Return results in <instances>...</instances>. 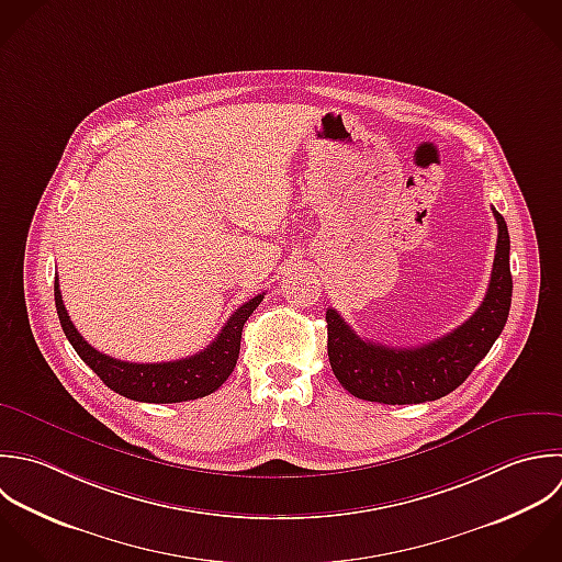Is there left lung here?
<instances>
[{"instance_id":"1","label":"left lung","mask_w":562,"mask_h":562,"mask_svg":"<svg viewBox=\"0 0 562 562\" xmlns=\"http://www.w3.org/2000/svg\"><path fill=\"white\" fill-rule=\"evenodd\" d=\"M493 214L499 234L486 297L449 335L416 348H390L361 339L335 308L326 311L328 359L344 390L370 403L416 405L438 401L469 379L502 335L513 302L508 225L497 210Z\"/></svg>"}]
</instances>
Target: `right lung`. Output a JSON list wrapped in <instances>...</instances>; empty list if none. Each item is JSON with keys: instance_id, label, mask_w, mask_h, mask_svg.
<instances>
[{"instance_id": "1", "label": "right lung", "mask_w": 562, "mask_h": 562, "mask_svg": "<svg viewBox=\"0 0 562 562\" xmlns=\"http://www.w3.org/2000/svg\"><path fill=\"white\" fill-rule=\"evenodd\" d=\"M262 297L265 293L251 297L240 308H236L227 324L221 328L218 337L205 350L192 357L166 363H128L98 352L80 337L63 306L58 278L54 280V302L58 322L71 348L100 376V381L109 390L139 403H183L216 392L236 368L243 326L249 319V315L258 308Z\"/></svg>"}]
</instances>
